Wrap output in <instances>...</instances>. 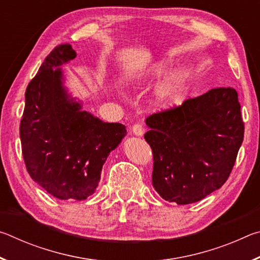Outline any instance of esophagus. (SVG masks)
I'll use <instances>...</instances> for the list:
<instances>
[{"label":"esophagus","mask_w":260,"mask_h":260,"mask_svg":"<svg viewBox=\"0 0 260 260\" xmlns=\"http://www.w3.org/2000/svg\"><path fill=\"white\" fill-rule=\"evenodd\" d=\"M132 132H133V134H135V135L142 136L144 133V127L142 124L138 122V124H134L133 127H132Z\"/></svg>","instance_id":"obj_1"}]
</instances>
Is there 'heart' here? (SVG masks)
Masks as SVG:
<instances>
[{
  "label": "heart",
  "mask_w": 260,
  "mask_h": 260,
  "mask_svg": "<svg viewBox=\"0 0 260 260\" xmlns=\"http://www.w3.org/2000/svg\"><path fill=\"white\" fill-rule=\"evenodd\" d=\"M172 64L169 60H160L153 64L147 71L148 77H161L171 71ZM187 86V76L183 72H177L162 83L158 90V98L164 103H173L182 98Z\"/></svg>",
  "instance_id": "obj_1"
}]
</instances>
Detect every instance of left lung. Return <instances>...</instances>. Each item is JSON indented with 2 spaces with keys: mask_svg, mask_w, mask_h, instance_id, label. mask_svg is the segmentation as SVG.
Listing matches in <instances>:
<instances>
[{
  "mask_svg": "<svg viewBox=\"0 0 260 260\" xmlns=\"http://www.w3.org/2000/svg\"><path fill=\"white\" fill-rule=\"evenodd\" d=\"M146 124L152 186L165 201L195 203L227 181L244 135L234 88H213L151 114Z\"/></svg>",
  "mask_w": 260,
  "mask_h": 260,
  "instance_id": "8db88e82",
  "label": "left lung"
}]
</instances>
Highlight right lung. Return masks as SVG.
Masks as SVG:
<instances>
[{"label": "right lung", "instance_id": "right-lung-1", "mask_svg": "<svg viewBox=\"0 0 260 260\" xmlns=\"http://www.w3.org/2000/svg\"><path fill=\"white\" fill-rule=\"evenodd\" d=\"M76 56L64 43L46 57L26 88L19 134L30 178L56 199L82 201L99 186L102 166L126 127L81 111L70 98L59 67Z\"/></svg>", "mask_w": 260, "mask_h": 260}]
</instances>
